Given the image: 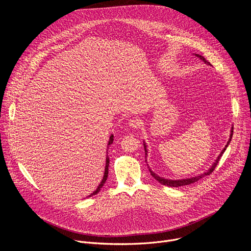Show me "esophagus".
Listing matches in <instances>:
<instances>
[{"label":"esophagus","instance_id":"obj_1","mask_svg":"<svg viewBox=\"0 0 251 251\" xmlns=\"http://www.w3.org/2000/svg\"><path fill=\"white\" fill-rule=\"evenodd\" d=\"M129 127L132 128V129H137V128H140L141 125H142V122L140 119H137V118H133L129 121L128 123Z\"/></svg>","mask_w":251,"mask_h":251}]
</instances>
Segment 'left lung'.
I'll list each match as a JSON object with an SVG mask.
<instances>
[{
	"label": "left lung",
	"mask_w": 251,
	"mask_h": 251,
	"mask_svg": "<svg viewBox=\"0 0 251 251\" xmlns=\"http://www.w3.org/2000/svg\"><path fill=\"white\" fill-rule=\"evenodd\" d=\"M198 57H200L201 59H202L204 62H207L206 60H205V58L203 57V56H201V55H199V54H196ZM208 63V62H207ZM233 130V129H232ZM231 130V134H230V139H231V137H232V134H233V131ZM230 139H229V141L227 142V144L226 145V147H225V149L223 150V152L221 153V155H220V157L218 158V160L216 161V163L213 164V166L211 167V169H209V171L207 172V173H204L203 175H201V176H195V177H191V178H185V180H178V181H171V180H165V178H162V177H160V176H158L157 175H155L150 169H149V171H150V173H151V175H152V176H154L156 180L159 182V183H161L162 185H165V186H168V187H174V188H176V187H182V186H188V185H191V184H193V183H196V182H198L201 177H202V176H206V175H209V174H211L213 171H214V169H216V167H217V165L219 164V162H220V159H221V157L223 156V154H224V152L226 151V147L228 146V144H229V142H230ZM144 149H145V152H146V154H147V150H146V146L144 145Z\"/></svg>",
	"instance_id": "left-lung-1"
}]
</instances>
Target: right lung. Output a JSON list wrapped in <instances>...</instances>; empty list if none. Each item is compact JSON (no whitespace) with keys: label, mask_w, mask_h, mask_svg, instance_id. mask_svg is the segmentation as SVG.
<instances>
[{"label":"right lung","mask_w":251,"mask_h":251,"mask_svg":"<svg viewBox=\"0 0 251 251\" xmlns=\"http://www.w3.org/2000/svg\"><path fill=\"white\" fill-rule=\"evenodd\" d=\"M112 143H113V136H111V137H110V139H109L108 146H109L110 144H112ZM108 166H109V157L107 156V157H106V167H105L104 176H103V178H102V181H101L100 185H99V186H98V188L96 189V191H95V192H93L89 197H92V196H94V195L98 194V193H99V191H100V189L104 186V184H105V182H106V180H107V176H108Z\"/></svg>","instance_id":"add662e5"}]
</instances>
